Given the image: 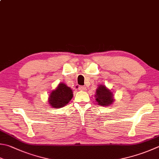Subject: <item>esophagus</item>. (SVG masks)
<instances>
[{
    "mask_svg": "<svg viewBox=\"0 0 159 159\" xmlns=\"http://www.w3.org/2000/svg\"><path fill=\"white\" fill-rule=\"evenodd\" d=\"M79 89L80 90V91H86V87L85 86H80L79 87Z\"/></svg>",
    "mask_w": 159,
    "mask_h": 159,
    "instance_id": "1",
    "label": "esophagus"
}]
</instances>
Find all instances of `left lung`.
Returning a JSON list of instances; mask_svg holds the SVG:
<instances>
[{
  "instance_id": "obj_1",
  "label": "left lung",
  "mask_w": 159,
  "mask_h": 159,
  "mask_svg": "<svg viewBox=\"0 0 159 159\" xmlns=\"http://www.w3.org/2000/svg\"><path fill=\"white\" fill-rule=\"evenodd\" d=\"M95 96V100L99 105L101 106H109L114 101L113 93L104 85L101 84L98 86Z\"/></svg>"
}]
</instances>
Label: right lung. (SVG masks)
Masks as SVG:
<instances>
[{
    "label": "right lung",
    "instance_id": "obj_1",
    "mask_svg": "<svg viewBox=\"0 0 159 159\" xmlns=\"http://www.w3.org/2000/svg\"><path fill=\"white\" fill-rule=\"evenodd\" d=\"M73 91L64 83H60L55 90L50 94L48 102L50 106L56 109L61 108L68 104L73 98Z\"/></svg>",
    "mask_w": 159,
    "mask_h": 159
}]
</instances>
